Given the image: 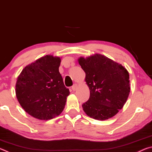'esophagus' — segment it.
<instances>
[{
  "label": "esophagus",
  "instance_id": "esophagus-1",
  "mask_svg": "<svg viewBox=\"0 0 152 152\" xmlns=\"http://www.w3.org/2000/svg\"><path fill=\"white\" fill-rule=\"evenodd\" d=\"M77 88H78V85H77V84H74V85L72 86V91H75L77 89Z\"/></svg>",
  "mask_w": 152,
  "mask_h": 152
}]
</instances>
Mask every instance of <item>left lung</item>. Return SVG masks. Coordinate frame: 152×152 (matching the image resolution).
Returning <instances> with one entry per match:
<instances>
[{"label": "left lung", "instance_id": "1", "mask_svg": "<svg viewBox=\"0 0 152 152\" xmlns=\"http://www.w3.org/2000/svg\"><path fill=\"white\" fill-rule=\"evenodd\" d=\"M86 74L89 99L82 104L88 116L97 120L111 118L125 104L130 92L129 75L122 65L101 54L80 58Z\"/></svg>", "mask_w": 152, "mask_h": 152}]
</instances>
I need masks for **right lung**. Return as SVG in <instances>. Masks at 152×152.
<instances>
[{"label":"right lung","instance_id":"right-lung-1","mask_svg":"<svg viewBox=\"0 0 152 152\" xmlns=\"http://www.w3.org/2000/svg\"><path fill=\"white\" fill-rule=\"evenodd\" d=\"M60 62L59 57L47 55L27 66L17 78L18 101L36 119H53L64 109L70 91L59 72Z\"/></svg>","mask_w":152,"mask_h":152}]
</instances>
